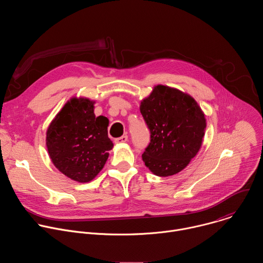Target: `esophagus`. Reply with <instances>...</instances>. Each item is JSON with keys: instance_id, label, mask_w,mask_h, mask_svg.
Here are the masks:
<instances>
[{"instance_id": "esophagus-1", "label": "esophagus", "mask_w": 263, "mask_h": 263, "mask_svg": "<svg viewBox=\"0 0 263 263\" xmlns=\"http://www.w3.org/2000/svg\"><path fill=\"white\" fill-rule=\"evenodd\" d=\"M128 140V136L127 135H123L122 137H119V138H116L115 139V142L116 143H124Z\"/></svg>"}]
</instances>
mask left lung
<instances>
[{
  "instance_id": "left-lung-1",
  "label": "left lung",
  "mask_w": 263,
  "mask_h": 263,
  "mask_svg": "<svg viewBox=\"0 0 263 263\" xmlns=\"http://www.w3.org/2000/svg\"><path fill=\"white\" fill-rule=\"evenodd\" d=\"M140 114L151 133L141 156L145 166L160 177L184 170L205 135V115L196 100L177 88L156 85L141 101Z\"/></svg>"
}]
</instances>
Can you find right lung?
Returning a JSON list of instances; mask_svg holds the SVG:
<instances>
[{"label":"right lung","mask_w":263,"mask_h":263,"mask_svg":"<svg viewBox=\"0 0 263 263\" xmlns=\"http://www.w3.org/2000/svg\"><path fill=\"white\" fill-rule=\"evenodd\" d=\"M95 102L71 98L47 130V148L53 164L80 183L91 181L104 167L114 143L108 137L107 118L95 116Z\"/></svg>","instance_id":"right-lung-1"}]
</instances>
